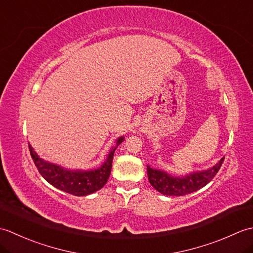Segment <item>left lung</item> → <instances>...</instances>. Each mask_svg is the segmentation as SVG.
<instances>
[{
  "mask_svg": "<svg viewBox=\"0 0 253 253\" xmlns=\"http://www.w3.org/2000/svg\"><path fill=\"white\" fill-rule=\"evenodd\" d=\"M224 157L212 168L203 170H195L181 176H174L164 169H153L148 165V178L154 189L162 195L185 196L208 185L221 169Z\"/></svg>",
  "mask_w": 253,
  "mask_h": 253,
  "instance_id": "left-lung-1",
  "label": "left lung"
}]
</instances>
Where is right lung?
<instances>
[{
	"mask_svg": "<svg viewBox=\"0 0 253 253\" xmlns=\"http://www.w3.org/2000/svg\"><path fill=\"white\" fill-rule=\"evenodd\" d=\"M124 139V136L117 138L115 146L111 148L103 164L98 169L88 170L68 169L61 165L47 162L37 154L30 143H28V146L38 170L47 182L62 191L83 197L100 190L106 184L111 174L114 152Z\"/></svg>",
	"mask_w": 253,
	"mask_h": 253,
	"instance_id": "1",
	"label": "right lung"
}]
</instances>
